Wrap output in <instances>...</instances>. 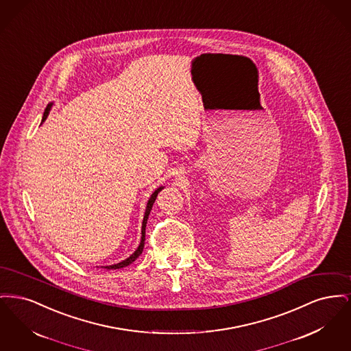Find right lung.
<instances>
[{
  "label": "right lung",
  "mask_w": 351,
  "mask_h": 351,
  "mask_svg": "<svg viewBox=\"0 0 351 351\" xmlns=\"http://www.w3.org/2000/svg\"><path fill=\"white\" fill-rule=\"evenodd\" d=\"M52 105H53V102H50L49 105H47V108L45 109V113H43V117H42V123L47 119L49 117V114H50L51 108H52ZM40 123V125H42ZM165 186L162 185V186H159V188H156L154 192H152V195L150 196V199L147 201V205H146V210H145V216H143V221H142V237H141V242H139V246L136 247V250L134 251L133 254L128 258V259H125V261H122V262H119L117 265H112V266H105L104 268H106V269H117V268L126 267V266H129V265H132L134 261L142 254V251H143V247H145V235H146V223H147V219H149V216H150L151 209H152V205H154V202L156 200V196H158V193L163 189Z\"/></svg>",
  "instance_id": "1"
}]
</instances>
